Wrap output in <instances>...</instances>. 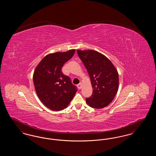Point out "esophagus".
I'll return each mask as SVG.
<instances>
[{
	"label": "esophagus",
	"mask_w": 156,
	"mask_h": 156,
	"mask_svg": "<svg viewBox=\"0 0 156 156\" xmlns=\"http://www.w3.org/2000/svg\"><path fill=\"white\" fill-rule=\"evenodd\" d=\"M77 87L79 89H81L82 88V83H80L77 85Z\"/></svg>",
	"instance_id": "esophagus-1"
}]
</instances>
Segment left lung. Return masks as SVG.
<instances>
[{"label": "left lung", "instance_id": "obj_1", "mask_svg": "<svg viewBox=\"0 0 156 156\" xmlns=\"http://www.w3.org/2000/svg\"><path fill=\"white\" fill-rule=\"evenodd\" d=\"M86 68L93 88L91 97L86 99L89 106L102 109L111 104L119 88V74L111 61L94 50L77 51Z\"/></svg>", "mask_w": 156, "mask_h": 156}]
</instances>
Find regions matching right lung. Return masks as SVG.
Returning a JSON list of instances; mask_svg holds the SVG:
<instances>
[{"label": "right lung", "mask_w": 156, "mask_h": 156, "mask_svg": "<svg viewBox=\"0 0 156 156\" xmlns=\"http://www.w3.org/2000/svg\"><path fill=\"white\" fill-rule=\"evenodd\" d=\"M75 50L56 52L45 56L33 74V83L37 96L46 107L58 111L66 109L77 89L70 78L62 73L64 64L74 55Z\"/></svg>", "instance_id": "obj_1"}]
</instances>
